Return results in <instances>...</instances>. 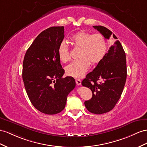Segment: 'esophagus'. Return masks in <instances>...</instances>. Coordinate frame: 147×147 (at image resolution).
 <instances>
[{
	"mask_svg": "<svg viewBox=\"0 0 147 147\" xmlns=\"http://www.w3.org/2000/svg\"><path fill=\"white\" fill-rule=\"evenodd\" d=\"M76 83L77 85L80 86L81 84V81L80 80H78V79H76Z\"/></svg>",
	"mask_w": 147,
	"mask_h": 147,
	"instance_id": "obj_1",
	"label": "esophagus"
}]
</instances>
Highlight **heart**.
I'll use <instances>...</instances> for the list:
<instances>
[{
	"instance_id": "obj_1",
	"label": "heart",
	"mask_w": 147,
	"mask_h": 147,
	"mask_svg": "<svg viewBox=\"0 0 147 147\" xmlns=\"http://www.w3.org/2000/svg\"><path fill=\"white\" fill-rule=\"evenodd\" d=\"M75 47L81 48L80 60L73 61L66 67V73L76 78H82L91 65L100 63L106 56L107 45L105 37L100 33L91 35L87 32L81 31L71 37ZM58 55L60 61L66 63L70 61L68 47L65 41L59 45Z\"/></svg>"
}]
</instances>
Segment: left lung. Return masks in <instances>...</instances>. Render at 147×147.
Listing matches in <instances>:
<instances>
[{
  "mask_svg": "<svg viewBox=\"0 0 147 147\" xmlns=\"http://www.w3.org/2000/svg\"><path fill=\"white\" fill-rule=\"evenodd\" d=\"M105 38L111 35L117 38L103 26H93ZM127 78L126 56L121 43L117 40L106 53L103 59L92 72L86 75L81 84L91 90L92 98L84 102L88 111L102 114L111 111L122 95ZM100 81L99 84L97 81Z\"/></svg>",
  "mask_w": 147,
  "mask_h": 147,
  "instance_id": "1",
  "label": "left lung"
}]
</instances>
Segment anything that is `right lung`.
I'll list each match as a JSON object with an SVG mask.
<instances>
[{
  "label": "right lung",
  "instance_id": "1",
  "mask_svg": "<svg viewBox=\"0 0 147 147\" xmlns=\"http://www.w3.org/2000/svg\"><path fill=\"white\" fill-rule=\"evenodd\" d=\"M64 27L41 32L26 52L22 78L30 102L38 111L53 115L65 109L69 93L76 86L72 77L62 76L58 49L65 37Z\"/></svg>",
  "mask_w": 147,
  "mask_h": 147
}]
</instances>
